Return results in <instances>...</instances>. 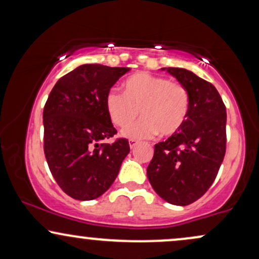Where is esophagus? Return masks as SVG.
Instances as JSON below:
<instances>
[{"label": "esophagus", "mask_w": 259, "mask_h": 259, "mask_svg": "<svg viewBox=\"0 0 259 259\" xmlns=\"http://www.w3.org/2000/svg\"><path fill=\"white\" fill-rule=\"evenodd\" d=\"M129 145H130V148H134V147L136 146V145H138V141H136V140L130 139L129 140Z\"/></svg>", "instance_id": "obj_1"}]
</instances>
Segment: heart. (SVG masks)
I'll list each match as a JSON object with an SVG mask.
<instances>
[{"mask_svg":"<svg viewBox=\"0 0 259 259\" xmlns=\"http://www.w3.org/2000/svg\"><path fill=\"white\" fill-rule=\"evenodd\" d=\"M190 99L185 86L163 76L138 73L124 84V94L114 89L107 92L106 108L114 125L124 127L140 114L139 122L123 130L133 140L170 136L179 132L189 113Z\"/></svg>","mask_w":259,"mask_h":259,"instance_id":"heart-1","label":"heart"}]
</instances>
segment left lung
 Returning <instances> with one entry per match:
<instances>
[{
	"instance_id": "obj_1",
	"label": "left lung",
	"mask_w": 259,
	"mask_h": 259,
	"mask_svg": "<svg viewBox=\"0 0 259 259\" xmlns=\"http://www.w3.org/2000/svg\"><path fill=\"white\" fill-rule=\"evenodd\" d=\"M167 72L185 86L189 113L179 132L154 145L147 178L163 200L187 206L206 194L224 159L227 108L210 82L183 68Z\"/></svg>"
}]
</instances>
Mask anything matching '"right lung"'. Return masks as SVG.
Returning <instances> with one entry per match:
<instances>
[{"instance_id":"right-lung-1","label":"right lung","mask_w":259,"mask_h":259,"mask_svg":"<svg viewBox=\"0 0 259 259\" xmlns=\"http://www.w3.org/2000/svg\"><path fill=\"white\" fill-rule=\"evenodd\" d=\"M129 68L82 64L53 86L44 108V151L51 174L70 197L90 201L100 197L115 180L129 141L113 138L106 108L107 92Z\"/></svg>"}]
</instances>
